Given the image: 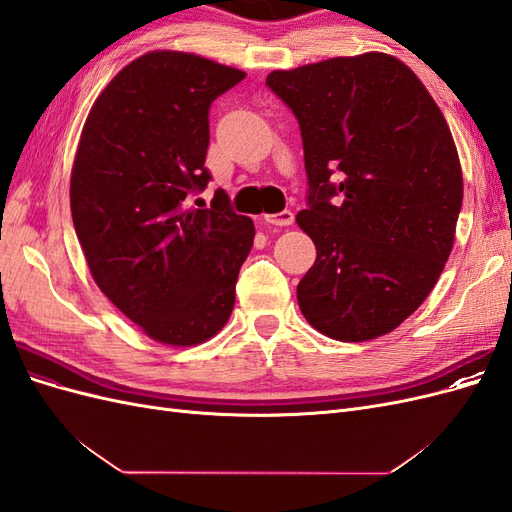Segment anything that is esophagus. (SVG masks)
Here are the masks:
<instances>
[{
    "label": "esophagus",
    "instance_id": "esophagus-1",
    "mask_svg": "<svg viewBox=\"0 0 512 512\" xmlns=\"http://www.w3.org/2000/svg\"><path fill=\"white\" fill-rule=\"evenodd\" d=\"M267 226H290L294 222V213L290 209H284L280 213H269L262 218Z\"/></svg>",
    "mask_w": 512,
    "mask_h": 512
}]
</instances>
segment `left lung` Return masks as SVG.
Instances as JSON below:
<instances>
[{
  "instance_id": "left-lung-1",
  "label": "left lung",
  "mask_w": 512,
  "mask_h": 512,
  "mask_svg": "<svg viewBox=\"0 0 512 512\" xmlns=\"http://www.w3.org/2000/svg\"><path fill=\"white\" fill-rule=\"evenodd\" d=\"M267 87L301 128L316 262L303 316L339 342L391 333L414 314L453 250L463 177L425 85L384 53L275 70Z\"/></svg>"
}]
</instances>
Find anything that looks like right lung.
<instances>
[{
	"instance_id": "add662e5",
	"label": "right lung",
	"mask_w": 512,
	"mask_h": 512,
	"mask_svg": "<svg viewBox=\"0 0 512 512\" xmlns=\"http://www.w3.org/2000/svg\"><path fill=\"white\" fill-rule=\"evenodd\" d=\"M243 79L198 55L147 53L106 85L76 149L70 209L89 271L168 346L203 344L224 327L254 243V222L224 190L209 209L190 207L211 181V102Z\"/></svg>"
}]
</instances>
